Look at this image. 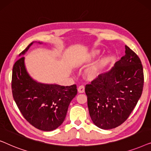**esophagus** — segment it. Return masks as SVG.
I'll return each mask as SVG.
<instances>
[{"label":"esophagus","mask_w":151,"mask_h":151,"mask_svg":"<svg viewBox=\"0 0 151 151\" xmlns=\"http://www.w3.org/2000/svg\"><path fill=\"white\" fill-rule=\"evenodd\" d=\"M78 92L80 93H82L84 92V85H81L78 88Z\"/></svg>","instance_id":"obj_1"}]
</instances>
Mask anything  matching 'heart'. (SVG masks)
I'll list each match as a JSON object with an SVG mask.
<instances>
[{
	"label": "heart",
	"mask_w": 151,
	"mask_h": 151,
	"mask_svg": "<svg viewBox=\"0 0 151 151\" xmlns=\"http://www.w3.org/2000/svg\"><path fill=\"white\" fill-rule=\"evenodd\" d=\"M100 54V51L98 49H93L88 52L84 53L79 58L76 59L74 64L76 66H82L84 64H87L96 58ZM106 65V60H103L96 63L88 67L84 72V76L88 80H93L98 78L102 73L103 69Z\"/></svg>",
	"instance_id": "b5f03b06"
}]
</instances>
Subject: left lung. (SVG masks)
<instances>
[{"label":"left lung","mask_w":151,"mask_h":151,"mask_svg":"<svg viewBox=\"0 0 151 151\" xmlns=\"http://www.w3.org/2000/svg\"><path fill=\"white\" fill-rule=\"evenodd\" d=\"M125 49V55L110 71L85 86L90 117L102 129H114L124 122L143 91L141 60L127 45Z\"/></svg>","instance_id":"1"}]
</instances>
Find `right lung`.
Listing matches in <instances>:
<instances>
[{
  "instance_id": "right-lung-1",
  "label": "right lung",
  "mask_w": 151,
  "mask_h": 151,
  "mask_svg": "<svg viewBox=\"0 0 151 151\" xmlns=\"http://www.w3.org/2000/svg\"><path fill=\"white\" fill-rule=\"evenodd\" d=\"M33 43L20 53V57L25 54ZM12 88L14 101L26 120L44 131H53L63 124L70 102L78 91L76 84L65 86L34 80L27 71L24 56L13 67Z\"/></svg>"
}]
</instances>
